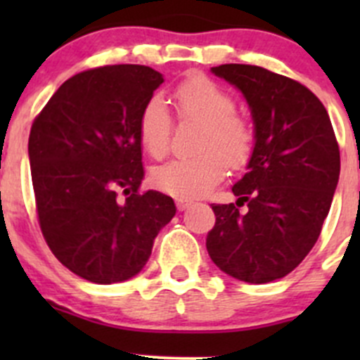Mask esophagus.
<instances>
[{
	"instance_id": "34e87169",
	"label": "esophagus",
	"mask_w": 360,
	"mask_h": 360,
	"mask_svg": "<svg viewBox=\"0 0 360 360\" xmlns=\"http://www.w3.org/2000/svg\"><path fill=\"white\" fill-rule=\"evenodd\" d=\"M191 200H186V198H176V205H177V209L179 210H186L188 207L191 205Z\"/></svg>"
}]
</instances>
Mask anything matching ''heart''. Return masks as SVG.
<instances>
[{
  "label": "heart",
  "mask_w": 360,
  "mask_h": 360,
  "mask_svg": "<svg viewBox=\"0 0 360 360\" xmlns=\"http://www.w3.org/2000/svg\"><path fill=\"white\" fill-rule=\"evenodd\" d=\"M183 118L202 122L193 158H177L151 170L158 190L176 198H198L209 193L226 174V163L240 169L254 150V127L235 111V97L203 76L181 83L174 92ZM139 141L146 153L162 158L169 150L172 116L162 97L153 96L139 115Z\"/></svg>",
  "instance_id": "obj_1"
}]
</instances>
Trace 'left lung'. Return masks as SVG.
Segmentation results:
<instances>
[{
  "label": "left lung",
  "mask_w": 360,
  "mask_h": 360,
  "mask_svg": "<svg viewBox=\"0 0 360 360\" xmlns=\"http://www.w3.org/2000/svg\"><path fill=\"white\" fill-rule=\"evenodd\" d=\"M210 71L244 96L254 150L231 188L237 203H212L205 245L221 271L266 284L291 274L321 235L340 179L335 130L324 104L291 78L248 64Z\"/></svg>",
  "instance_id": "left-lung-1"
}]
</instances>
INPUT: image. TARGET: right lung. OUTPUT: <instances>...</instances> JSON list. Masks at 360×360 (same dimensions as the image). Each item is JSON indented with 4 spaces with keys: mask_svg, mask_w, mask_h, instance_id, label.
Masks as SVG:
<instances>
[{
    "mask_svg": "<svg viewBox=\"0 0 360 360\" xmlns=\"http://www.w3.org/2000/svg\"><path fill=\"white\" fill-rule=\"evenodd\" d=\"M162 83V72L139 64L89 69L66 79L31 127L43 237L68 270L94 284L136 277L176 216L170 197L139 193V115Z\"/></svg>",
    "mask_w": 360,
    "mask_h": 360,
    "instance_id": "1",
    "label": "right lung"
}]
</instances>
